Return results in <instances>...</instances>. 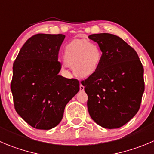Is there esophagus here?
I'll return each instance as SVG.
<instances>
[{
  "label": "esophagus",
  "instance_id": "obj_1",
  "mask_svg": "<svg viewBox=\"0 0 154 154\" xmlns=\"http://www.w3.org/2000/svg\"><path fill=\"white\" fill-rule=\"evenodd\" d=\"M79 88H80V91H83L85 90V87H84V86H83L82 84H80Z\"/></svg>",
  "mask_w": 154,
  "mask_h": 154
}]
</instances>
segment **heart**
<instances>
[{
  "mask_svg": "<svg viewBox=\"0 0 154 154\" xmlns=\"http://www.w3.org/2000/svg\"><path fill=\"white\" fill-rule=\"evenodd\" d=\"M63 59L68 66L72 67L76 75L88 78L100 67L102 51L96 43L85 39H76L66 45Z\"/></svg>",
  "mask_w": 154,
  "mask_h": 154,
  "instance_id": "1",
  "label": "heart"
}]
</instances>
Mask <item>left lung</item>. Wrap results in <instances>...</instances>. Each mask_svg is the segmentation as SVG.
I'll return each instance as SVG.
<instances>
[{"label": "left lung", "instance_id": "8db88e82", "mask_svg": "<svg viewBox=\"0 0 154 154\" xmlns=\"http://www.w3.org/2000/svg\"><path fill=\"white\" fill-rule=\"evenodd\" d=\"M88 38L102 51L97 71L81 82L88 97V112L103 128H120L139 110L144 91V68L136 51L121 38L109 33Z\"/></svg>", "mask_w": 154, "mask_h": 154}]
</instances>
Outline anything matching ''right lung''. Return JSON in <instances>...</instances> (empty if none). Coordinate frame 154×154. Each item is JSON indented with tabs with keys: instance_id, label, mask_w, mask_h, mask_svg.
<instances>
[{
	"instance_id": "add662e5",
	"label": "right lung",
	"mask_w": 154,
	"mask_h": 154,
	"mask_svg": "<svg viewBox=\"0 0 154 154\" xmlns=\"http://www.w3.org/2000/svg\"><path fill=\"white\" fill-rule=\"evenodd\" d=\"M62 34H37L23 45L14 61L10 88L17 113L37 129L57 126L79 82L59 75Z\"/></svg>"
}]
</instances>
